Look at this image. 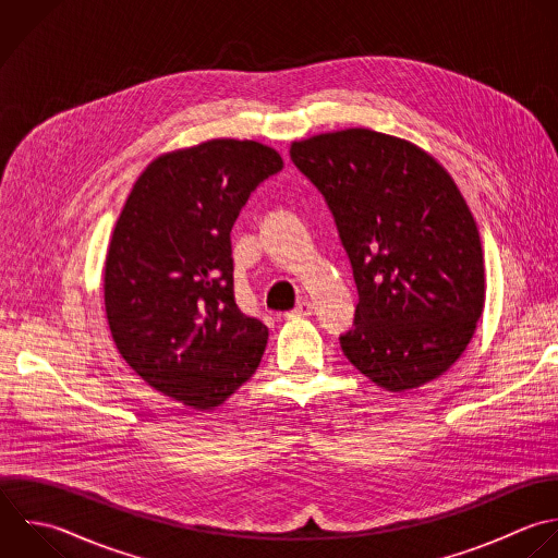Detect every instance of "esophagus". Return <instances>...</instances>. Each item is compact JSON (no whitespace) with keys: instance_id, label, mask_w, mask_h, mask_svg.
Masks as SVG:
<instances>
[{"instance_id":"obj_1","label":"esophagus","mask_w":558,"mask_h":558,"mask_svg":"<svg viewBox=\"0 0 558 558\" xmlns=\"http://www.w3.org/2000/svg\"><path fill=\"white\" fill-rule=\"evenodd\" d=\"M314 312V305L310 301H301L292 312H288V318H301V316H310Z\"/></svg>"}]
</instances>
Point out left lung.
<instances>
[{"mask_svg": "<svg viewBox=\"0 0 558 558\" xmlns=\"http://www.w3.org/2000/svg\"><path fill=\"white\" fill-rule=\"evenodd\" d=\"M325 196L357 286L347 360L405 392L440 377L473 338L484 307L475 220L449 172L412 142L371 129L290 146Z\"/></svg>", "mask_w": 558, "mask_h": 558, "instance_id": "left-lung-1", "label": "left lung"}]
</instances>
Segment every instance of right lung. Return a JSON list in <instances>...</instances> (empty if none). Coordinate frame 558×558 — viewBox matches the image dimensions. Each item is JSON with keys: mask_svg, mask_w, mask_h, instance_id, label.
Returning <instances> with one entry per match:
<instances>
[{"mask_svg": "<svg viewBox=\"0 0 558 558\" xmlns=\"http://www.w3.org/2000/svg\"><path fill=\"white\" fill-rule=\"evenodd\" d=\"M283 168L251 140L157 157L135 181L105 262V310L126 364L183 405L211 410L257 371L268 327L233 296L231 229Z\"/></svg>", "mask_w": 558, "mask_h": 558, "instance_id": "right-lung-1", "label": "right lung"}]
</instances>
